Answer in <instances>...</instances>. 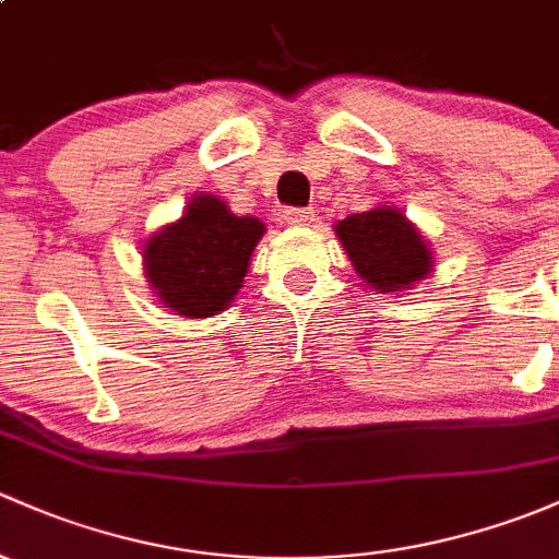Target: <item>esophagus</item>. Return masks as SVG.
I'll use <instances>...</instances> for the list:
<instances>
[{
    "mask_svg": "<svg viewBox=\"0 0 559 559\" xmlns=\"http://www.w3.org/2000/svg\"><path fill=\"white\" fill-rule=\"evenodd\" d=\"M287 226H312L314 212L312 210H285Z\"/></svg>",
    "mask_w": 559,
    "mask_h": 559,
    "instance_id": "34e87169",
    "label": "esophagus"
}]
</instances>
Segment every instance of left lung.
Instances as JSON below:
<instances>
[{
  "label": "left lung",
  "instance_id": "1",
  "mask_svg": "<svg viewBox=\"0 0 559 559\" xmlns=\"http://www.w3.org/2000/svg\"><path fill=\"white\" fill-rule=\"evenodd\" d=\"M358 277L384 296H395L433 272V250L395 204H379L333 226Z\"/></svg>",
  "mask_w": 559,
  "mask_h": 559
}]
</instances>
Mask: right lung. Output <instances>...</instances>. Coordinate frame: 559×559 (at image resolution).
Wrapping results in <instances>:
<instances>
[{
    "label": "right lung",
    "instance_id": "obj_1",
    "mask_svg": "<svg viewBox=\"0 0 559 559\" xmlns=\"http://www.w3.org/2000/svg\"><path fill=\"white\" fill-rule=\"evenodd\" d=\"M266 226L234 215L223 199L195 193L175 223L145 239L142 261L151 293L182 318L201 320L231 307Z\"/></svg>",
    "mask_w": 559,
    "mask_h": 559
}]
</instances>
